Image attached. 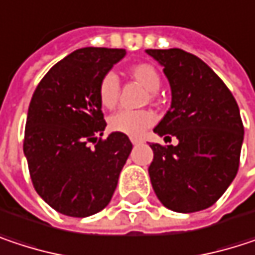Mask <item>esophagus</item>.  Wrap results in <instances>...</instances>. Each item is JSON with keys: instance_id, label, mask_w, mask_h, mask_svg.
<instances>
[{"instance_id": "obj_1", "label": "esophagus", "mask_w": 255, "mask_h": 255, "mask_svg": "<svg viewBox=\"0 0 255 255\" xmlns=\"http://www.w3.org/2000/svg\"><path fill=\"white\" fill-rule=\"evenodd\" d=\"M141 141H143L141 138H137V137H131V143H132V144H140Z\"/></svg>"}]
</instances>
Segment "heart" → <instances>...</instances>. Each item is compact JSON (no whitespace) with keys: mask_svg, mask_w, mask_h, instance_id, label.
Listing matches in <instances>:
<instances>
[{"mask_svg":"<svg viewBox=\"0 0 255 255\" xmlns=\"http://www.w3.org/2000/svg\"><path fill=\"white\" fill-rule=\"evenodd\" d=\"M128 77L140 82L147 91H150V97L161 87V75L158 69L150 63H135L127 69ZM97 96L100 105L105 109H114L118 103L120 97V81L115 74L108 72L99 81ZM155 123V115L149 111H120L109 118V128L115 132H121L126 135H141Z\"/></svg>","mask_w":255,"mask_h":255,"instance_id":"b5f03b06","label":"heart"}]
</instances>
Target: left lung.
Masks as SVG:
<instances>
[{"label": "left lung", "mask_w": 255, "mask_h": 255, "mask_svg": "<svg viewBox=\"0 0 255 255\" xmlns=\"http://www.w3.org/2000/svg\"><path fill=\"white\" fill-rule=\"evenodd\" d=\"M171 87V108L155 127L177 146L152 143V187L164 207L195 213L226 192L239 168L244 126L226 84L199 57L180 48L146 50ZM171 138V137H170Z\"/></svg>", "instance_id": "1"}]
</instances>
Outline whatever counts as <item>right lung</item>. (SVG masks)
Wrapping results in <instances>:
<instances>
[{"label":"right lung","instance_id":"add662e5","mask_svg":"<svg viewBox=\"0 0 255 255\" xmlns=\"http://www.w3.org/2000/svg\"><path fill=\"white\" fill-rule=\"evenodd\" d=\"M124 56L123 48H79L45 74L29 103L23 152L30 180L38 195L65 216L102 211L132 149L121 132L100 138L106 123L99 81Z\"/></svg>","mask_w":255,"mask_h":255}]
</instances>
